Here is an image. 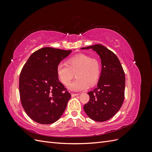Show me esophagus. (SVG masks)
I'll list each match as a JSON object with an SVG mask.
<instances>
[{
	"instance_id": "obj_1",
	"label": "esophagus",
	"mask_w": 152,
	"mask_h": 152,
	"mask_svg": "<svg viewBox=\"0 0 152 152\" xmlns=\"http://www.w3.org/2000/svg\"><path fill=\"white\" fill-rule=\"evenodd\" d=\"M79 95V94H77V93H72V96H76Z\"/></svg>"
}]
</instances>
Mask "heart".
Here are the masks:
<instances>
[{"label": "heart", "mask_w": 152, "mask_h": 152, "mask_svg": "<svg viewBox=\"0 0 152 152\" xmlns=\"http://www.w3.org/2000/svg\"><path fill=\"white\" fill-rule=\"evenodd\" d=\"M67 63H59L56 67L57 76L61 83L68 86L76 73L77 79L69 85L72 91H83L98 82L101 73V64L98 59L85 54L70 58Z\"/></svg>", "instance_id": "b5f03b06"}]
</instances>
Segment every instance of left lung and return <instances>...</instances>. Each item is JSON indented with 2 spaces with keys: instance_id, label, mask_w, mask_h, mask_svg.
I'll return each mask as SVG.
<instances>
[{
  "instance_id": "left-lung-1",
  "label": "left lung",
  "mask_w": 152,
  "mask_h": 152,
  "mask_svg": "<svg viewBox=\"0 0 152 152\" xmlns=\"http://www.w3.org/2000/svg\"><path fill=\"white\" fill-rule=\"evenodd\" d=\"M84 49H92L102 59V71L97 87L89 92V101L84 110L89 118L94 121L109 120L121 108L124 99L126 77L121 63L112 50L101 44Z\"/></svg>"
}]
</instances>
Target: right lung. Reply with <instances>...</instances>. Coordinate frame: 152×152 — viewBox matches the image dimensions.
Wrapping results in <instances>:
<instances>
[{"label": "right lung", "mask_w": 152, "mask_h": 152, "mask_svg": "<svg viewBox=\"0 0 152 152\" xmlns=\"http://www.w3.org/2000/svg\"><path fill=\"white\" fill-rule=\"evenodd\" d=\"M71 52L52 48L40 49L23 67L19 80L21 103L35 122L53 124L65 110L71 94L59 82L56 67Z\"/></svg>", "instance_id": "right-lung-1"}]
</instances>
